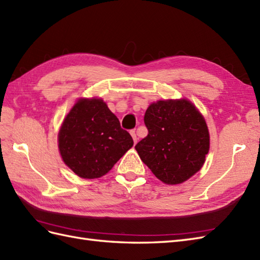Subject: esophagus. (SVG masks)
<instances>
[{"label": "esophagus", "instance_id": "34e87169", "mask_svg": "<svg viewBox=\"0 0 260 260\" xmlns=\"http://www.w3.org/2000/svg\"><path fill=\"white\" fill-rule=\"evenodd\" d=\"M130 134H131V137H132V139H134V141H135V143H136L137 140H138V137H137V135H136V131H135V130H131Z\"/></svg>", "mask_w": 260, "mask_h": 260}]
</instances>
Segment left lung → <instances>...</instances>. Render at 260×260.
Returning a JSON list of instances; mask_svg holds the SVG:
<instances>
[{
	"instance_id": "left-lung-1",
	"label": "left lung",
	"mask_w": 260,
	"mask_h": 260,
	"mask_svg": "<svg viewBox=\"0 0 260 260\" xmlns=\"http://www.w3.org/2000/svg\"><path fill=\"white\" fill-rule=\"evenodd\" d=\"M148 136L136 145L157 179L180 184L203 167L210 135L203 116L186 99L160 100L144 115Z\"/></svg>"
}]
</instances>
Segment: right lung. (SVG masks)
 Returning <instances> with one entry per match:
<instances>
[{
    "instance_id": "add662e5",
    "label": "right lung",
    "mask_w": 260,
    "mask_h": 260,
    "mask_svg": "<svg viewBox=\"0 0 260 260\" xmlns=\"http://www.w3.org/2000/svg\"><path fill=\"white\" fill-rule=\"evenodd\" d=\"M132 145L129 132L101 99L78 100L58 135L62 160L84 179L108 173Z\"/></svg>"
}]
</instances>
